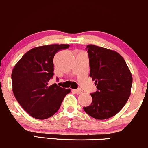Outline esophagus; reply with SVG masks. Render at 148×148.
<instances>
[{"instance_id":"esophagus-1","label":"esophagus","mask_w":148,"mask_h":148,"mask_svg":"<svg viewBox=\"0 0 148 148\" xmlns=\"http://www.w3.org/2000/svg\"><path fill=\"white\" fill-rule=\"evenodd\" d=\"M73 91L75 93H76V94H82V93L83 92L82 90H81V89H73Z\"/></svg>"}]
</instances>
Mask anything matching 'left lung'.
<instances>
[{"instance_id":"8db88e82","label":"left lung","mask_w":148,"mask_h":148,"mask_svg":"<svg viewBox=\"0 0 148 148\" xmlns=\"http://www.w3.org/2000/svg\"><path fill=\"white\" fill-rule=\"evenodd\" d=\"M86 49L89 76L95 81L98 91L91 94L92 103L83 108L95 119L110 118L122 110L130 96L132 73L118 52L94 45H89Z\"/></svg>"}]
</instances>
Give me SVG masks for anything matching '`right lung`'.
Here are the masks:
<instances>
[{
	"mask_svg": "<svg viewBox=\"0 0 148 148\" xmlns=\"http://www.w3.org/2000/svg\"><path fill=\"white\" fill-rule=\"evenodd\" d=\"M69 44L40 46L28 51L14 66L12 72V92L22 108L38 119L52 117L59 110L70 89L56 84L48 86L54 75L53 59L59 50Z\"/></svg>",
	"mask_w": 148,
	"mask_h": 148,
	"instance_id": "obj_1",
	"label": "right lung"
}]
</instances>
